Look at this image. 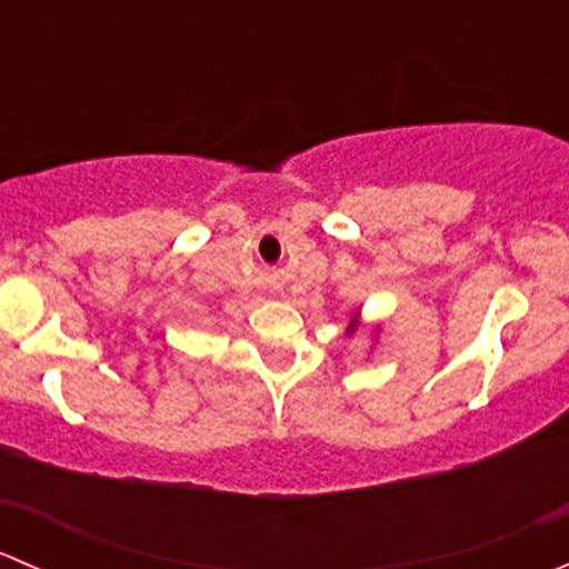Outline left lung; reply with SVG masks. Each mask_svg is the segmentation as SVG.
I'll return each mask as SVG.
<instances>
[{"instance_id":"obj_1","label":"left lung","mask_w":569,"mask_h":569,"mask_svg":"<svg viewBox=\"0 0 569 569\" xmlns=\"http://www.w3.org/2000/svg\"><path fill=\"white\" fill-rule=\"evenodd\" d=\"M352 330H355V325H352V327H349V332H352Z\"/></svg>"}]
</instances>
